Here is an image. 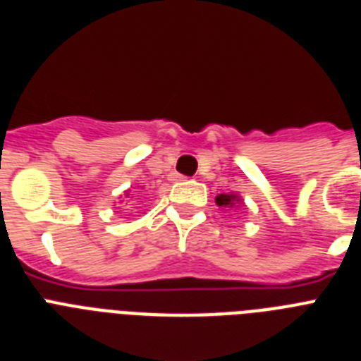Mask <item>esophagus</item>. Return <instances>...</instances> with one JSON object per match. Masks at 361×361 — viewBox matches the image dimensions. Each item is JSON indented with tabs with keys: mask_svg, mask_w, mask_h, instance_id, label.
Segmentation results:
<instances>
[{
	"mask_svg": "<svg viewBox=\"0 0 361 361\" xmlns=\"http://www.w3.org/2000/svg\"><path fill=\"white\" fill-rule=\"evenodd\" d=\"M174 178H176V180H178V181H183V180H185V176H181V174H176Z\"/></svg>",
	"mask_w": 361,
	"mask_h": 361,
	"instance_id": "34e87169",
	"label": "esophagus"
}]
</instances>
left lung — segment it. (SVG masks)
I'll list each match as a JSON object with an SVG mask.
<instances>
[{
  "label": "left lung",
  "instance_id": "left-lung-1",
  "mask_svg": "<svg viewBox=\"0 0 361 361\" xmlns=\"http://www.w3.org/2000/svg\"><path fill=\"white\" fill-rule=\"evenodd\" d=\"M240 198L237 195H218L216 196V204L220 207H233L235 204H238Z\"/></svg>",
  "mask_w": 361,
  "mask_h": 361
}]
</instances>
